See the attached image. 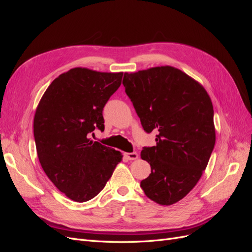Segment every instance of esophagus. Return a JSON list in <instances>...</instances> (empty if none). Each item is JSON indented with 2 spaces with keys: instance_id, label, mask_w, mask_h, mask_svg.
Here are the masks:
<instances>
[{
  "instance_id": "34e87169",
  "label": "esophagus",
  "mask_w": 252,
  "mask_h": 252,
  "mask_svg": "<svg viewBox=\"0 0 252 252\" xmlns=\"http://www.w3.org/2000/svg\"><path fill=\"white\" fill-rule=\"evenodd\" d=\"M124 157L129 159V161H133V159H136L139 158V155L136 152H129V154H125Z\"/></svg>"
}]
</instances>
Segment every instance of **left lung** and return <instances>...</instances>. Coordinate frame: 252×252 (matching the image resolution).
<instances>
[{
    "label": "left lung",
    "instance_id": "1",
    "mask_svg": "<svg viewBox=\"0 0 252 252\" xmlns=\"http://www.w3.org/2000/svg\"><path fill=\"white\" fill-rule=\"evenodd\" d=\"M123 85L146 132L157 129V145L141 158L151 173L141 182L150 200L172 205L201 179L216 144L213 106L199 82L171 66L124 73Z\"/></svg>",
    "mask_w": 252,
    "mask_h": 252
}]
</instances>
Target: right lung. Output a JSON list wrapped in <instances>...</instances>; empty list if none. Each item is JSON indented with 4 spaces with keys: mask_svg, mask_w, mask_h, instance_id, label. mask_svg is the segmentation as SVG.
<instances>
[{
    "mask_svg": "<svg viewBox=\"0 0 252 252\" xmlns=\"http://www.w3.org/2000/svg\"><path fill=\"white\" fill-rule=\"evenodd\" d=\"M122 78L123 72L72 68L52 81L36 107L33 134L42 168L74 202L100 193L123 158L88 138L96 128L104 130L103 108Z\"/></svg>",
    "mask_w": 252,
    "mask_h": 252,
    "instance_id": "obj_1",
    "label": "right lung"
}]
</instances>
